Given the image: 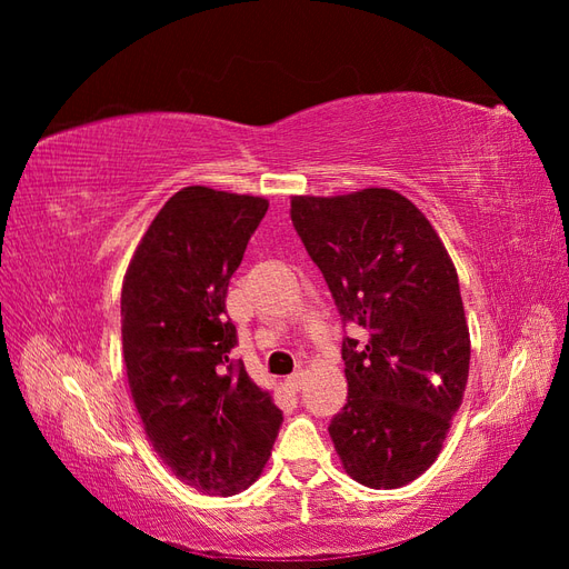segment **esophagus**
<instances>
[{
    "instance_id": "esophagus-1",
    "label": "esophagus",
    "mask_w": 569,
    "mask_h": 569,
    "mask_svg": "<svg viewBox=\"0 0 569 569\" xmlns=\"http://www.w3.org/2000/svg\"><path fill=\"white\" fill-rule=\"evenodd\" d=\"M303 380H306V375H303L301 370H297V372H291V375L287 377L284 385H287V389H291V391H301Z\"/></svg>"
}]
</instances>
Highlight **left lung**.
Listing matches in <instances>:
<instances>
[{"mask_svg":"<svg viewBox=\"0 0 569 569\" xmlns=\"http://www.w3.org/2000/svg\"><path fill=\"white\" fill-rule=\"evenodd\" d=\"M291 222L332 291L349 396L330 422L356 481L399 489L441 451L470 372L458 274L429 220L393 189L295 197Z\"/></svg>","mask_w":569,"mask_h":569,"instance_id":"1","label":"left lung"}]
</instances>
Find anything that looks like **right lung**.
<instances>
[{"label":"right lung","mask_w":569,"mask_h":569,"mask_svg":"<svg viewBox=\"0 0 569 569\" xmlns=\"http://www.w3.org/2000/svg\"><path fill=\"white\" fill-rule=\"evenodd\" d=\"M268 211L261 197L184 187L137 247L120 295L132 401L144 432L184 485L232 496L261 475L282 410L258 389L226 311L230 278Z\"/></svg>","instance_id":"obj_1"}]
</instances>
